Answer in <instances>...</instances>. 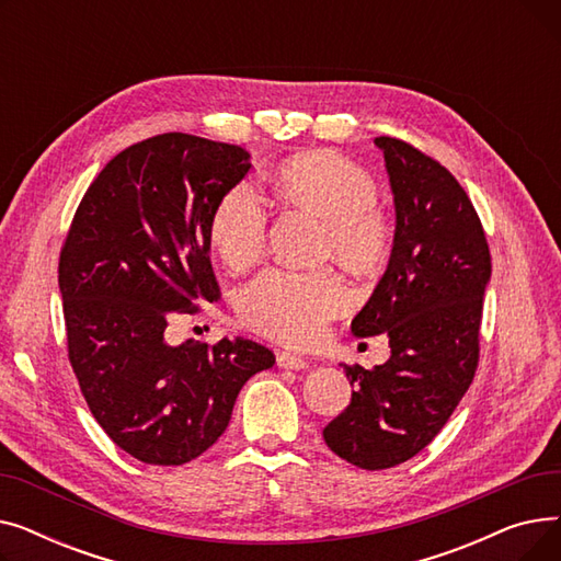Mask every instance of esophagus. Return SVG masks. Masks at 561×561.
<instances>
[{
    "instance_id": "34e87169",
    "label": "esophagus",
    "mask_w": 561,
    "mask_h": 561,
    "mask_svg": "<svg viewBox=\"0 0 561 561\" xmlns=\"http://www.w3.org/2000/svg\"><path fill=\"white\" fill-rule=\"evenodd\" d=\"M277 366L286 368V370H305V368H309V362L305 357L290 355V352H279V355H277Z\"/></svg>"
}]
</instances>
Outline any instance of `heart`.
<instances>
[{"instance_id":"1","label":"heart","mask_w":561,"mask_h":561,"mask_svg":"<svg viewBox=\"0 0 561 561\" xmlns=\"http://www.w3.org/2000/svg\"><path fill=\"white\" fill-rule=\"evenodd\" d=\"M275 195L322 218L320 256L339 259L355 273H375L396 243V220L377 199L375 176L339 152L316 150L282 161L271 176ZM268 209L250 182L222 193L209 220V243L231 271H245L265 250ZM350 305L343 275L265 268L239 293V316L250 330L286 345H309Z\"/></svg>"}]
</instances>
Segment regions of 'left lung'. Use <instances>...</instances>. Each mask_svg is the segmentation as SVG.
Listing matches in <instances>:
<instances>
[{"instance_id": "obj_1", "label": "left lung", "mask_w": 561, "mask_h": 561, "mask_svg": "<svg viewBox=\"0 0 561 561\" xmlns=\"http://www.w3.org/2000/svg\"><path fill=\"white\" fill-rule=\"evenodd\" d=\"M396 195L389 268L352 320L357 336H389L387 364L343 366L350 404L322 430L341 459L381 470L416 457L453 416L480 364L491 252L453 172L407 140L379 136Z\"/></svg>"}]
</instances>
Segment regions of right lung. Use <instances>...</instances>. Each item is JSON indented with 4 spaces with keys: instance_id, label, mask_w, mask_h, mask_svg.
<instances>
[{
    "instance_id": "1",
    "label": "right lung",
    "mask_w": 561,
    "mask_h": 561,
    "mask_svg": "<svg viewBox=\"0 0 561 561\" xmlns=\"http://www.w3.org/2000/svg\"><path fill=\"white\" fill-rule=\"evenodd\" d=\"M250 170L241 145L182 131L115 154L83 193L58 256L68 359L117 448L182 466L227 430L245 381L275 364L250 339L165 343L176 316L216 302L209 220Z\"/></svg>"
}]
</instances>
